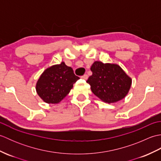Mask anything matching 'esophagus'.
Instances as JSON below:
<instances>
[{"instance_id":"1","label":"esophagus","mask_w":161,"mask_h":161,"mask_svg":"<svg viewBox=\"0 0 161 161\" xmlns=\"http://www.w3.org/2000/svg\"><path fill=\"white\" fill-rule=\"evenodd\" d=\"M81 78H82V79H83V80H87V79H88V75H87L86 74H85V75H83V76H81Z\"/></svg>"}]
</instances>
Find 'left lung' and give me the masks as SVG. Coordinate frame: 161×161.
<instances>
[{"mask_svg":"<svg viewBox=\"0 0 161 161\" xmlns=\"http://www.w3.org/2000/svg\"><path fill=\"white\" fill-rule=\"evenodd\" d=\"M91 76L86 82L90 84L94 95L107 103L122 100L131 86L130 78L121 67L114 64L95 61L91 67Z\"/></svg>","mask_w":161,"mask_h":161,"instance_id":"left-lung-1","label":"left lung"}]
</instances>
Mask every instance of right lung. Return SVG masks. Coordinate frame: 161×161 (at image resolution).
<instances>
[{"mask_svg":"<svg viewBox=\"0 0 161 161\" xmlns=\"http://www.w3.org/2000/svg\"><path fill=\"white\" fill-rule=\"evenodd\" d=\"M79 79L73 68L64 62L54 65L40 76L36 85V93L46 103L57 104L69 93Z\"/></svg>","mask_w":161,"mask_h":161,"instance_id":"add662e5","label":"right lung"}]
</instances>
